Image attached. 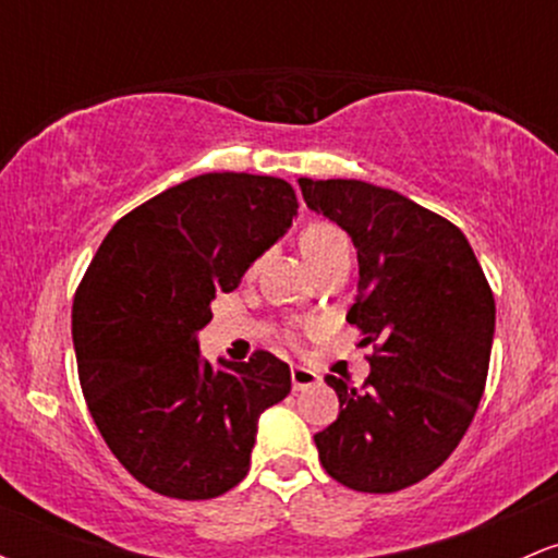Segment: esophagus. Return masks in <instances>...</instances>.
<instances>
[{
    "mask_svg": "<svg viewBox=\"0 0 558 558\" xmlns=\"http://www.w3.org/2000/svg\"><path fill=\"white\" fill-rule=\"evenodd\" d=\"M319 383V375L312 373L306 367H293L291 369V386L293 390H306V388H315Z\"/></svg>",
    "mask_w": 558,
    "mask_h": 558,
    "instance_id": "esophagus-1",
    "label": "esophagus"
}]
</instances>
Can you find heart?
I'll return each mask as SVG.
<instances>
[{"instance_id": "heart-1", "label": "heart", "mask_w": 558, "mask_h": 558, "mask_svg": "<svg viewBox=\"0 0 558 558\" xmlns=\"http://www.w3.org/2000/svg\"><path fill=\"white\" fill-rule=\"evenodd\" d=\"M343 248H349V241H345L343 230L336 228L332 222H310L304 230H301V252H304L306 262L312 265V270L319 265V262H325L332 254L343 252Z\"/></svg>"}]
</instances>
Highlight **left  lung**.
<instances>
[{
	"label": "left lung",
	"mask_w": 558,
	"mask_h": 558,
	"mask_svg": "<svg viewBox=\"0 0 558 558\" xmlns=\"http://www.w3.org/2000/svg\"><path fill=\"white\" fill-rule=\"evenodd\" d=\"M306 207L351 235L360 286L349 325L373 343L364 386L328 375L341 412L315 435L332 480L362 493L420 483L451 457L483 399L496 301L446 217L364 181L299 178Z\"/></svg>",
	"instance_id": "8db88e82"
}]
</instances>
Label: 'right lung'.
<instances>
[{"instance_id": "add662e5", "label": "right lung", "mask_w": 558, "mask_h": 558, "mask_svg": "<svg viewBox=\"0 0 558 558\" xmlns=\"http://www.w3.org/2000/svg\"><path fill=\"white\" fill-rule=\"evenodd\" d=\"M296 209L280 178L196 175L114 222L83 275L73 345L88 412L118 462L159 496L204 501L239 485L259 414L291 393V369L270 351L213 367L196 332Z\"/></svg>"}]
</instances>
